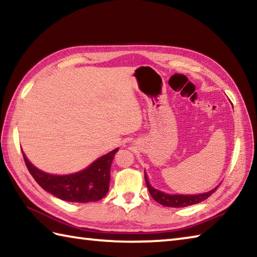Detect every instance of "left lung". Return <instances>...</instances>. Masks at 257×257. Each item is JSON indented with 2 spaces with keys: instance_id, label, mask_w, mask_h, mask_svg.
Listing matches in <instances>:
<instances>
[{
  "instance_id": "8db88e82",
  "label": "left lung",
  "mask_w": 257,
  "mask_h": 257,
  "mask_svg": "<svg viewBox=\"0 0 257 257\" xmlns=\"http://www.w3.org/2000/svg\"><path fill=\"white\" fill-rule=\"evenodd\" d=\"M145 180H146L147 188H148L149 192H150L152 198H154V200L156 202H158V203H160L161 205L170 206V207H184V206L200 203V202L204 201L209 198V196L212 195V193L215 192V190L219 188V187H216L213 190L209 191V192L201 193V194H194V195L168 194L165 192H161V191L157 190L155 188H152L151 184L149 183V180H148V177H147L146 172H145Z\"/></svg>"
}]
</instances>
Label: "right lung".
Listing matches in <instances>:
<instances>
[{
    "label": "right lung",
    "mask_w": 257,
    "mask_h": 257,
    "mask_svg": "<svg viewBox=\"0 0 257 257\" xmlns=\"http://www.w3.org/2000/svg\"><path fill=\"white\" fill-rule=\"evenodd\" d=\"M119 149L100 157L84 170L66 176H55L43 172L34 167L23 154L25 165L32 177L48 193L67 202L87 203L102 199L109 190L110 167Z\"/></svg>",
    "instance_id": "1"
}]
</instances>
